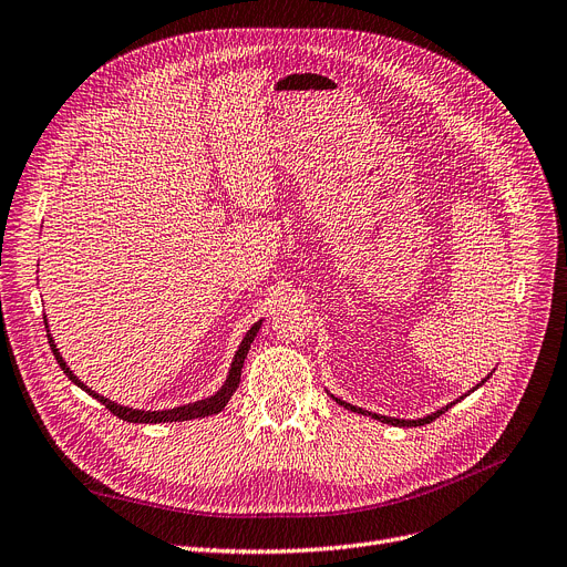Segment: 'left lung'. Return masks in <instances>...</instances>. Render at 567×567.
<instances>
[{
    "label": "left lung",
    "instance_id": "1",
    "mask_svg": "<svg viewBox=\"0 0 567 567\" xmlns=\"http://www.w3.org/2000/svg\"><path fill=\"white\" fill-rule=\"evenodd\" d=\"M487 379H489V375H487ZM487 379H484V381H487ZM482 381V383H484ZM480 383V385H482ZM480 385H475L473 390H477ZM471 390V392H473ZM334 401L337 403H341V406L343 409H348V411H353V413H360V415H371L373 420H381V422H385V424H394V426H422V424H429V422H434L436 417H441L447 409H452V403H447V406L445 409H441V411H436V413H431V415H426V417H420V420H396V417H385V415H375V413H369V411H362V409H358V406H353V403H346V401H341V399H337L334 396ZM456 401H460V399H456Z\"/></svg>",
    "mask_w": 567,
    "mask_h": 567
}]
</instances>
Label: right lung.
<instances>
[{
    "instance_id": "add662e5",
    "label": "right lung",
    "mask_w": 567,
    "mask_h": 567,
    "mask_svg": "<svg viewBox=\"0 0 567 567\" xmlns=\"http://www.w3.org/2000/svg\"><path fill=\"white\" fill-rule=\"evenodd\" d=\"M45 326H48V322H45ZM258 330H260V322H254L251 330L245 334V339H241V343H239V348H237V353H235V360H233V364H230L228 379H226V383L221 385V390H219L217 394H212L209 399H203V401L186 403V406H177V409H171V411H136V409H128V406H120V403H115V401H111V399H105V396L96 394V392L90 390L85 383H80L78 375H73V371H71V369L66 367V362L62 360L60 350H58V346H55V341H52L50 334H48V343H50V350H52V355H55L58 364H60L62 371L69 375V381L75 383L78 388H83L87 394H92V396H94L99 403H103V406H105L107 411H111L113 415H117V417L124 420V422L156 424V422H184V420H196V417H207V415H214V413L224 411L226 403H228L230 396H233V392H235L237 385H239L241 367H245V358H247V353H249V348H251V343H254Z\"/></svg>"
}]
</instances>
